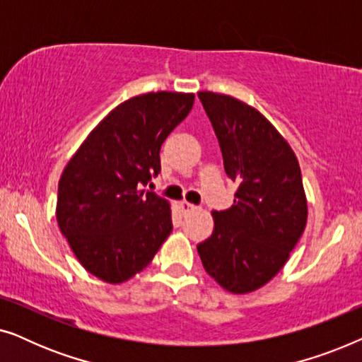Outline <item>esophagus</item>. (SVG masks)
Masks as SVG:
<instances>
[{
    "instance_id": "esophagus-1",
    "label": "esophagus",
    "mask_w": 362,
    "mask_h": 362,
    "mask_svg": "<svg viewBox=\"0 0 362 362\" xmlns=\"http://www.w3.org/2000/svg\"><path fill=\"white\" fill-rule=\"evenodd\" d=\"M180 206H181V211L185 212V214H187V212H192L196 209V206L191 204V202H187V201H182Z\"/></svg>"
}]
</instances>
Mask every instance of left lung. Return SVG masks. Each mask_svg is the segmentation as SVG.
Here are the masks:
<instances>
[{"label":"left lung","instance_id":"left-lung-1","mask_svg":"<svg viewBox=\"0 0 362 362\" xmlns=\"http://www.w3.org/2000/svg\"><path fill=\"white\" fill-rule=\"evenodd\" d=\"M237 187L230 209L214 211V232L197 244L207 274L232 293L265 285L281 270L306 226V197L295 153L254 107L197 93Z\"/></svg>","mask_w":362,"mask_h":362}]
</instances>
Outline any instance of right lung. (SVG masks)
Listing matches in <instances>:
<instances>
[{"label":"right lung","mask_w":362,"mask_h":362,"mask_svg":"<svg viewBox=\"0 0 362 362\" xmlns=\"http://www.w3.org/2000/svg\"><path fill=\"white\" fill-rule=\"evenodd\" d=\"M194 93L133 97L108 113L64 170L57 224L83 269L120 284L153 260L173 230L165 197L141 189L161 171L160 150Z\"/></svg>","instance_id":"add662e5"}]
</instances>
